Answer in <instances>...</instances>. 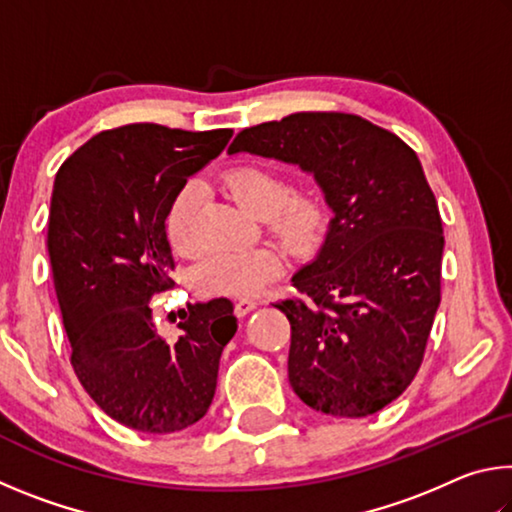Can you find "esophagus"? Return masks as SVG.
<instances>
[{"label":"esophagus","instance_id":"1","mask_svg":"<svg viewBox=\"0 0 512 512\" xmlns=\"http://www.w3.org/2000/svg\"><path fill=\"white\" fill-rule=\"evenodd\" d=\"M255 307H257V300L241 298V300H237V302H235V314H237L239 318H244V316H248L250 311H253Z\"/></svg>","mask_w":512,"mask_h":512}]
</instances>
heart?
<instances>
[{"mask_svg": "<svg viewBox=\"0 0 512 512\" xmlns=\"http://www.w3.org/2000/svg\"><path fill=\"white\" fill-rule=\"evenodd\" d=\"M223 187L248 212L264 221L266 230L293 253L316 246L325 228V201L311 183H287V176L266 164H239L223 173ZM203 187L187 180L173 194L167 210V235L178 255L196 257L203 250L198 232ZM284 268V253L273 244L223 250L207 257L196 271V287L210 296H257Z\"/></svg>", "mask_w": 512, "mask_h": 512, "instance_id": "heart-1", "label": "heart"}]
</instances>
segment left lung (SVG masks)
Returning a JSON list of instances; mask_svg holds the SVG:
<instances>
[{
  "label": "left lung",
  "mask_w": 512,
  "mask_h": 512,
  "mask_svg": "<svg viewBox=\"0 0 512 512\" xmlns=\"http://www.w3.org/2000/svg\"><path fill=\"white\" fill-rule=\"evenodd\" d=\"M230 153L296 162L332 207L325 244L293 275L289 381L302 402L366 418L424 359L440 305L443 221L422 164L395 133L350 112H293L244 128Z\"/></svg>",
  "instance_id": "8db88e82"
}]
</instances>
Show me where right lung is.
Masks as SVG:
<instances>
[{"mask_svg":"<svg viewBox=\"0 0 512 512\" xmlns=\"http://www.w3.org/2000/svg\"><path fill=\"white\" fill-rule=\"evenodd\" d=\"M230 137L232 128L126 124L94 135L56 173L47 250L69 361L101 411L135 431L173 433L201 420L237 332L228 298L189 305L176 343L151 318L153 296L176 287L171 198Z\"/></svg>","mask_w":512,"mask_h":512,"instance_id":"obj_1","label":"right lung"}]
</instances>
